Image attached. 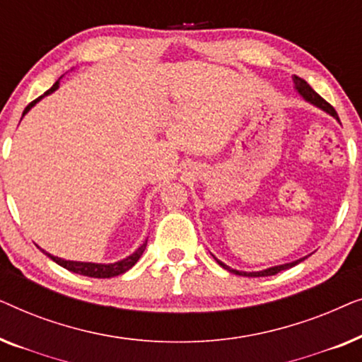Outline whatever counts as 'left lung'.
<instances>
[{
    "instance_id": "obj_1",
    "label": "left lung",
    "mask_w": 362,
    "mask_h": 362,
    "mask_svg": "<svg viewBox=\"0 0 362 362\" xmlns=\"http://www.w3.org/2000/svg\"><path fill=\"white\" fill-rule=\"evenodd\" d=\"M293 83H295V90L298 92L300 95L303 97L306 102L311 103V105H315V107L321 108V110L326 112V113H328V115H331V117L336 118V120L339 122V118H338V113H336L334 108L331 107L329 103L325 100V98H321V97L318 95V93H316V92L313 90V88L310 87V83H308V82H305L303 78H300V77L293 76ZM212 257H214V255H212ZM308 257H310V255H305V257H301V259H298V260L288 262V264H281V265L269 267V269H265V270H259V272H242V270H235V269H232V267L226 265L224 262L217 260L216 257H214V259H216L217 264H219V265L222 267V269L227 270V272H230V274H234V275H242V276H270V275H275V274H279V272H281V270L291 269V267L298 265L300 262H303L305 259H308Z\"/></svg>"
}]
</instances>
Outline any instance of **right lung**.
<instances>
[{
  "label": "right lung",
  "instance_id": "right-lung-1",
  "mask_svg": "<svg viewBox=\"0 0 362 362\" xmlns=\"http://www.w3.org/2000/svg\"><path fill=\"white\" fill-rule=\"evenodd\" d=\"M64 76H61L59 77V81L54 83V86L49 88V90L44 93V95H41L39 98H36V100L34 102H31L29 103V105L24 108V112H23V117L26 115V113L31 110V108L36 105V103L39 102V100H42L44 97L46 95H51L52 92H56L57 88H59V86H61V78H62ZM145 249H146V240L143 242V244L138 247V249L133 252L132 255H128V257H125V259H122V260H118V262H113V264H95V262H77V260H66V259H61V257H56V255H52V254H49V252H46V250H42L44 254H46L49 259L51 260H54L56 262L57 265H61V267H64V269H67L69 272H74V274H78V275H86V276H92V279H112V276H117V275H122V274H125L127 270H130L133 265L136 264L138 262V259H140L141 257V254L143 252H145Z\"/></svg>",
  "mask_w": 362,
  "mask_h": 362
}]
</instances>
